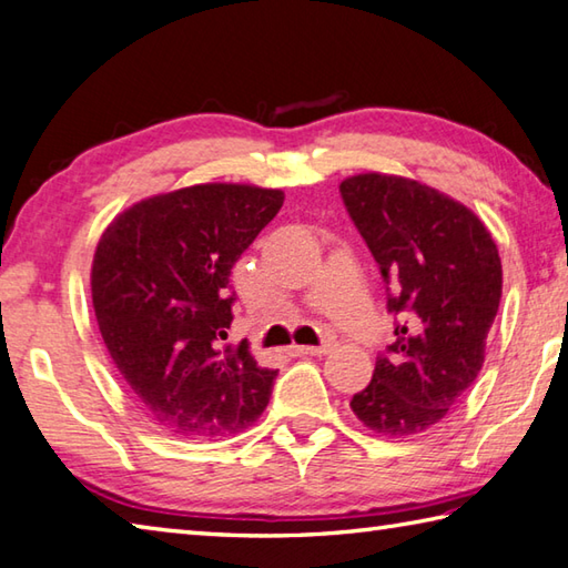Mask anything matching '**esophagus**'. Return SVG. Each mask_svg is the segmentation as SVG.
Listing matches in <instances>:
<instances>
[{"label": "esophagus", "instance_id": "1", "mask_svg": "<svg viewBox=\"0 0 568 568\" xmlns=\"http://www.w3.org/2000/svg\"><path fill=\"white\" fill-rule=\"evenodd\" d=\"M329 347L325 344V347H300V344H293L291 347V354H295V357H322V354H327Z\"/></svg>", "mask_w": 568, "mask_h": 568}]
</instances>
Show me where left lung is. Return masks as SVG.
Returning <instances> with one entry per match:
<instances>
[{
    "mask_svg": "<svg viewBox=\"0 0 568 568\" xmlns=\"http://www.w3.org/2000/svg\"><path fill=\"white\" fill-rule=\"evenodd\" d=\"M339 192L379 263L388 313L404 317L349 406L379 436H416L440 424L483 369L503 261L475 211L428 184L366 172Z\"/></svg>",
    "mask_w": 568,
    "mask_h": 568,
    "instance_id": "obj_1",
    "label": "left lung"
}]
</instances>
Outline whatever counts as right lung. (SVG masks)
Wrapping results in <instances>:
<instances>
[{"label": "right lung", "instance_id": "1", "mask_svg": "<svg viewBox=\"0 0 568 568\" xmlns=\"http://www.w3.org/2000/svg\"><path fill=\"white\" fill-rule=\"evenodd\" d=\"M283 202L281 189L194 184L120 211L98 241V329L140 408L172 436H229L268 406L277 372L219 339L233 320V263Z\"/></svg>", "mask_w": 568, "mask_h": 568}]
</instances>
